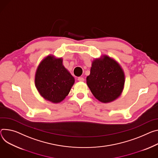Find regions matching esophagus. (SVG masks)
Instances as JSON below:
<instances>
[{
	"label": "esophagus",
	"mask_w": 158,
	"mask_h": 158,
	"mask_svg": "<svg viewBox=\"0 0 158 158\" xmlns=\"http://www.w3.org/2000/svg\"><path fill=\"white\" fill-rule=\"evenodd\" d=\"M77 80H78L79 82H83V81H84V78H83V77H78Z\"/></svg>",
	"instance_id": "obj_1"
}]
</instances>
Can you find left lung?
<instances>
[{
	"label": "left lung",
	"mask_w": 158,
	"mask_h": 158,
	"mask_svg": "<svg viewBox=\"0 0 158 158\" xmlns=\"http://www.w3.org/2000/svg\"><path fill=\"white\" fill-rule=\"evenodd\" d=\"M86 82L94 96L104 103L117 99L123 89L125 74L120 64L108 55L92 62Z\"/></svg>",
	"instance_id": "1"
}]
</instances>
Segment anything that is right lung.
I'll return each mask as SVG.
<instances>
[{
    "label": "right lung",
    "instance_id": "obj_1",
    "mask_svg": "<svg viewBox=\"0 0 158 158\" xmlns=\"http://www.w3.org/2000/svg\"><path fill=\"white\" fill-rule=\"evenodd\" d=\"M62 58L48 55L39 64L35 74V86L47 101L59 103L69 94L75 79L62 64Z\"/></svg>",
    "mask_w": 158,
    "mask_h": 158
}]
</instances>
